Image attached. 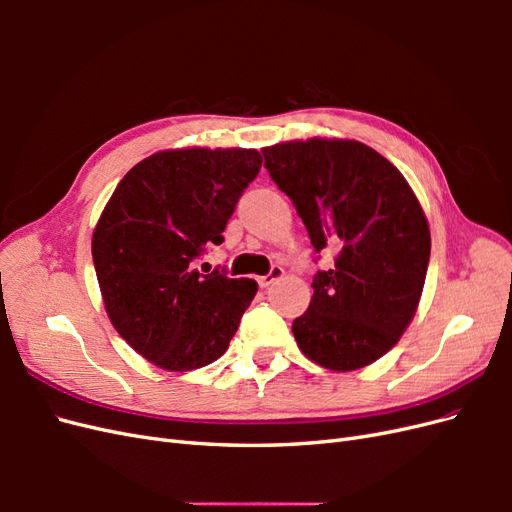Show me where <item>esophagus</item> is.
Wrapping results in <instances>:
<instances>
[{
	"label": "esophagus",
	"instance_id": "obj_1",
	"mask_svg": "<svg viewBox=\"0 0 512 512\" xmlns=\"http://www.w3.org/2000/svg\"><path fill=\"white\" fill-rule=\"evenodd\" d=\"M284 277V269L282 267H273L267 275H262V277H258V284H260V288H269V286H273L275 282H280Z\"/></svg>",
	"mask_w": 512,
	"mask_h": 512
}]
</instances>
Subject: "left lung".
<instances>
[{"label": "left lung", "mask_w": 512, "mask_h": 512, "mask_svg": "<svg viewBox=\"0 0 512 512\" xmlns=\"http://www.w3.org/2000/svg\"><path fill=\"white\" fill-rule=\"evenodd\" d=\"M262 153L316 252L337 250L292 322L299 350L333 371L371 365L399 342L421 301L431 250L421 203L406 177L359 141L314 136Z\"/></svg>", "instance_id": "8db88e82"}]
</instances>
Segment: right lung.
Returning <instances> with one entry per match:
<instances>
[{
	"instance_id": "right-lung-1",
	"label": "right lung",
	"mask_w": 512,
	"mask_h": 512,
	"mask_svg": "<svg viewBox=\"0 0 512 512\" xmlns=\"http://www.w3.org/2000/svg\"><path fill=\"white\" fill-rule=\"evenodd\" d=\"M262 166L256 149L183 147L128 170L91 237L104 309L115 331L160 369L218 361L256 297L250 277L194 269Z\"/></svg>"
}]
</instances>
